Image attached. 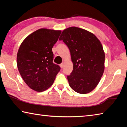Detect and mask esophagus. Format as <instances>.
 Wrapping results in <instances>:
<instances>
[{"label":"esophagus","mask_w":127,"mask_h":127,"mask_svg":"<svg viewBox=\"0 0 127 127\" xmlns=\"http://www.w3.org/2000/svg\"><path fill=\"white\" fill-rule=\"evenodd\" d=\"M63 65H64V63H62V64H60V66H61V67L62 68L63 67Z\"/></svg>","instance_id":"34e87169"}]
</instances>
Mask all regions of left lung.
<instances>
[{"label":"left lung","mask_w":127,"mask_h":127,"mask_svg":"<svg viewBox=\"0 0 127 127\" xmlns=\"http://www.w3.org/2000/svg\"><path fill=\"white\" fill-rule=\"evenodd\" d=\"M63 40L69 49L73 69L67 79L77 93L91 92L98 85L104 71L105 53L99 40L91 32L76 27L62 32Z\"/></svg>","instance_id":"8db88e82"}]
</instances>
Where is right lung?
Returning a JSON list of instances; mask_svg holds the SVG:
<instances>
[{"mask_svg":"<svg viewBox=\"0 0 127 127\" xmlns=\"http://www.w3.org/2000/svg\"><path fill=\"white\" fill-rule=\"evenodd\" d=\"M61 31L41 29L23 40L18 49L17 64L23 81L31 89L42 92L50 87L61 67L53 63L52 48Z\"/></svg>","mask_w":127,"mask_h":127,"instance_id":"add662e5","label":"right lung"}]
</instances>
